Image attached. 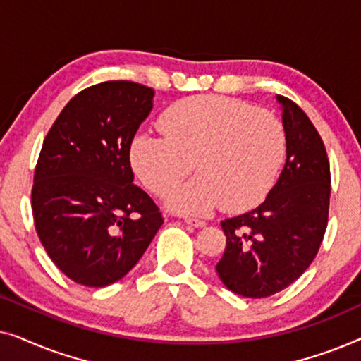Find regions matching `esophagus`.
<instances>
[{"instance_id":"esophagus-1","label":"esophagus","mask_w":361,"mask_h":361,"mask_svg":"<svg viewBox=\"0 0 361 361\" xmlns=\"http://www.w3.org/2000/svg\"><path fill=\"white\" fill-rule=\"evenodd\" d=\"M184 221H185L187 225L195 226V228H202V226H205V221H204V220H199V219H190V216H187V219H184Z\"/></svg>"}]
</instances>
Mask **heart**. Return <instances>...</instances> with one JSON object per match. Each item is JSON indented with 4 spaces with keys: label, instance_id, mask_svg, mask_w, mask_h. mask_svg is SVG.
<instances>
[{
    "label": "heart",
    "instance_id": "1",
    "mask_svg": "<svg viewBox=\"0 0 361 361\" xmlns=\"http://www.w3.org/2000/svg\"><path fill=\"white\" fill-rule=\"evenodd\" d=\"M157 125L162 136L133 137L130 161L156 195L169 194L194 162L200 176L167 199L180 214H207L219 204L231 214L253 209L273 189L284 162L288 141L279 118L235 98H184Z\"/></svg>",
    "mask_w": 361,
    "mask_h": 361
}]
</instances>
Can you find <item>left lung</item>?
Returning a JSON list of instances; mask_svg holds the SVG:
<instances>
[{
  "mask_svg": "<svg viewBox=\"0 0 361 361\" xmlns=\"http://www.w3.org/2000/svg\"><path fill=\"white\" fill-rule=\"evenodd\" d=\"M286 130V164L266 200L221 221L225 253L215 269L231 293L269 298L293 284L312 263L329 221L330 164L312 121L278 97Z\"/></svg>",
  "mask_w": 361,
  "mask_h": 361,
  "instance_id": "obj_1",
  "label": "left lung"
}]
</instances>
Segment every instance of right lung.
Here are the masks:
<instances>
[{
	"mask_svg": "<svg viewBox=\"0 0 361 361\" xmlns=\"http://www.w3.org/2000/svg\"><path fill=\"white\" fill-rule=\"evenodd\" d=\"M154 90L110 80L63 106L39 154L31 205L39 240L67 278L105 288L130 273L161 228L162 214L133 184L130 146Z\"/></svg>",
	"mask_w": 361,
	"mask_h": 361,
	"instance_id": "add662e5",
	"label": "right lung"
}]
</instances>
